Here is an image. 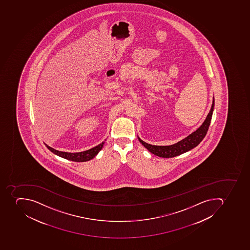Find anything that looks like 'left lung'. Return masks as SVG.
I'll list each match as a JSON object with an SVG mask.
<instances>
[{"label": "left lung", "mask_w": 250, "mask_h": 250, "mask_svg": "<svg viewBox=\"0 0 250 250\" xmlns=\"http://www.w3.org/2000/svg\"><path fill=\"white\" fill-rule=\"evenodd\" d=\"M214 98H213L210 111L208 112L207 118L205 120L203 124L201 125L200 127L198 128L195 131L188 136L187 138H184L183 140H181L177 143L167 146H152V145L143 142L139 137H138V140L150 152L159 156V157H175L177 155L185 153L186 151H190L194 147H196L203 141L205 136L207 135L208 126L210 125L212 112H213V108H214Z\"/></svg>", "instance_id": "obj_1"}]
</instances>
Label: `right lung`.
Wrapping results in <instances>:
<instances>
[{
	"instance_id": "1",
	"label": "right lung",
	"mask_w": 250,
	"mask_h": 250,
	"mask_svg": "<svg viewBox=\"0 0 250 250\" xmlns=\"http://www.w3.org/2000/svg\"><path fill=\"white\" fill-rule=\"evenodd\" d=\"M104 144V142H102L100 145L92 147L91 149L81 151V152H66V151H58V150L54 149L53 147L47 146L46 144L45 146L51 152H53L55 155H59L60 157L73 162H87L92 159L95 155H98L99 151L103 148Z\"/></svg>"
}]
</instances>
